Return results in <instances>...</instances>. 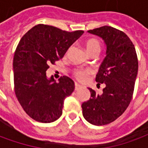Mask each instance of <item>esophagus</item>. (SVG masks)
<instances>
[{"mask_svg":"<svg viewBox=\"0 0 148 148\" xmlns=\"http://www.w3.org/2000/svg\"><path fill=\"white\" fill-rule=\"evenodd\" d=\"M74 86H75V90H79L81 87H82V86H81V85H79V84H78V83H77V82H75V84H74Z\"/></svg>","mask_w":148,"mask_h":148,"instance_id":"obj_1","label":"esophagus"}]
</instances>
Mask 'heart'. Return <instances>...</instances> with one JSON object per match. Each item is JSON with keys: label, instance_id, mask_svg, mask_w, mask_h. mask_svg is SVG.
Wrapping results in <instances>:
<instances>
[{"label": "heart", "instance_id": "heart-1", "mask_svg": "<svg viewBox=\"0 0 148 148\" xmlns=\"http://www.w3.org/2000/svg\"><path fill=\"white\" fill-rule=\"evenodd\" d=\"M86 47L88 53L91 55L93 52H98L100 53L101 44V42L97 39L91 38L87 39L86 42ZM91 74V71L90 69H83V68H77L73 71L74 77L79 81H84L86 79V77Z\"/></svg>", "mask_w": 148, "mask_h": 148}]
</instances>
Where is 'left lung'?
<instances>
[{"label": "left lung", "mask_w": 148, "mask_h": 148, "mask_svg": "<svg viewBox=\"0 0 148 148\" xmlns=\"http://www.w3.org/2000/svg\"><path fill=\"white\" fill-rule=\"evenodd\" d=\"M90 33L101 37L106 56L96 76L97 85L106 84L102 94L89 88L91 97L82 105L84 118L94 125H106L124 113L133 96L138 58L132 40L124 32L110 27L94 28Z\"/></svg>", "instance_id": "8db88e82"}]
</instances>
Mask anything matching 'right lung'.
I'll return each mask as SVG.
<instances>
[{"label":"right lung","mask_w":148,"mask_h":148,"mask_svg":"<svg viewBox=\"0 0 148 148\" xmlns=\"http://www.w3.org/2000/svg\"><path fill=\"white\" fill-rule=\"evenodd\" d=\"M84 31L66 32L39 24L21 38L13 58L14 91L18 101L31 118L41 123L58 120L64 100L73 93L74 82L67 76L55 82L48 80L46 71L50 64L62 58L68 48Z\"/></svg>","instance_id":"right-lung-1"}]
</instances>
